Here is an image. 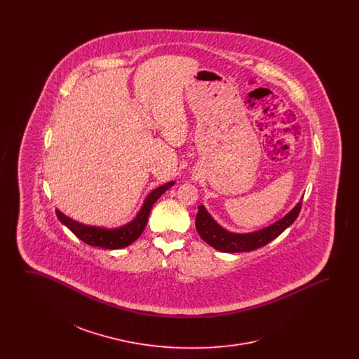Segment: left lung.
Masks as SVG:
<instances>
[{"instance_id":"1","label":"left lung","mask_w":359,"mask_h":359,"mask_svg":"<svg viewBox=\"0 0 359 359\" xmlns=\"http://www.w3.org/2000/svg\"><path fill=\"white\" fill-rule=\"evenodd\" d=\"M199 211L196 214L195 226L202 239L214 249L224 253H239V252H252L258 248L268 245L271 241L277 238L287 227L296 221L302 210V201L294 205L290 212L273 224L257 230L253 233H231L224 230L222 226L212 219V217L207 212L205 205L198 207Z\"/></svg>"}]
</instances>
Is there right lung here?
<instances>
[{
	"label": "right lung",
	"mask_w": 359,
	"mask_h": 359,
	"mask_svg": "<svg viewBox=\"0 0 359 359\" xmlns=\"http://www.w3.org/2000/svg\"><path fill=\"white\" fill-rule=\"evenodd\" d=\"M175 182H170L164 186H160L154 189L144 201V205L141 207L140 212L137 214L136 218L132 222L126 223L125 226H121L117 229H104V227L88 226V224L76 222L69 218L67 215H65L63 212H60L59 210H56V215L60 222L67 226L78 238L82 239L87 245L102 248V249H122L133 243L142 234L148 222L151 208L154 207L156 201Z\"/></svg>",
	"instance_id": "add662e5"
}]
</instances>
